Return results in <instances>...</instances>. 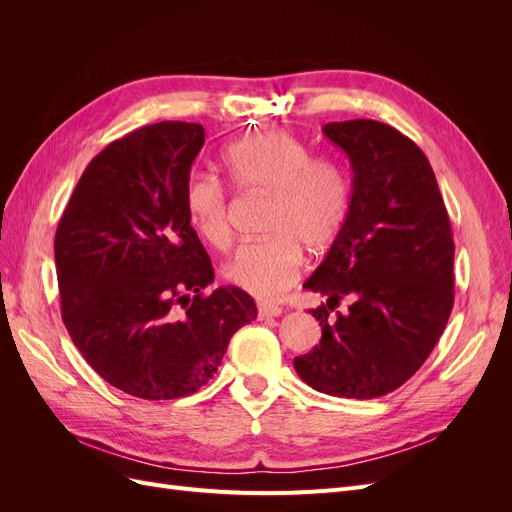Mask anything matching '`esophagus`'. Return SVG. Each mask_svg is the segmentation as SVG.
I'll return each instance as SVG.
<instances>
[{"instance_id":"34e87169","label":"esophagus","mask_w":512,"mask_h":512,"mask_svg":"<svg viewBox=\"0 0 512 512\" xmlns=\"http://www.w3.org/2000/svg\"><path fill=\"white\" fill-rule=\"evenodd\" d=\"M277 316H282V307H277V305H258V318H277Z\"/></svg>"}]
</instances>
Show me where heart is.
<instances>
[{
  "label": "heart",
  "instance_id": "1",
  "mask_svg": "<svg viewBox=\"0 0 512 512\" xmlns=\"http://www.w3.org/2000/svg\"><path fill=\"white\" fill-rule=\"evenodd\" d=\"M222 162L239 188L271 196L265 220L271 237L237 247L224 277L260 301H277L301 277V245L318 254L342 232L350 209L348 175L335 158L312 156L307 143L286 130L239 138L224 149ZM183 205L200 239L218 250L228 247L232 230L220 179L190 175Z\"/></svg>",
  "mask_w": 512,
  "mask_h": 512
}]
</instances>
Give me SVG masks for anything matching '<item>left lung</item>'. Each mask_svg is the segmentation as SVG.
Segmentation results:
<instances>
[{"mask_svg":"<svg viewBox=\"0 0 512 512\" xmlns=\"http://www.w3.org/2000/svg\"><path fill=\"white\" fill-rule=\"evenodd\" d=\"M322 132L346 151L352 196L342 232L303 284L327 303L312 309L320 344L294 369L320 393L374 399L416 374L451 316V220L427 156L408 136L374 119L333 121ZM342 300L344 315L334 311Z\"/></svg>","mask_w":512,"mask_h":512,"instance_id":"1","label":"left lung"}]
</instances>
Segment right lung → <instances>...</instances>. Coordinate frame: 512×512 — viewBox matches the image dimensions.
Returning a JSON list of instances; mask_svg holds the SVG:
<instances>
[{"instance_id": "obj_1", "label": "right lung", "mask_w": 512, "mask_h": 512, "mask_svg": "<svg viewBox=\"0 0 512 512\" xmlns=\"http://www.w3.org/2000/svg\"><path fill=\"white\" fill-rule=\"evenodd\" d=\"M200 123L160 121L89 162L55 235L61 318L115 389L149 399L196 393L230 337L256 318L235 286L205 294L213 267L183 205Z\"/></svg>"}]
</instances>
